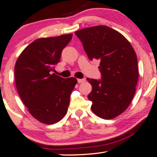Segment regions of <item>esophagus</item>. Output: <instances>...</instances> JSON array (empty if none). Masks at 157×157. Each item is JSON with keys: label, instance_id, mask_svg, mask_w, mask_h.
<instances>
[{"label": "esophagus", "instance_id": "1", "mask_svg": "<svg viewBox=\"0 0 157 157\" xmlns=\"http://www.w3.org/2000/svg\"><path fill=\"white\" fill-rule=\"evenodd\" d=\"M85 81V79H78V83H81V82H84Z\"/></svg>", "mask_w": 157, "mask_h": 157}]
</instances>
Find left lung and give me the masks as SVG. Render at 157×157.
I'll return each instance as SVG.
<instances>
[{
	"mask_svg": "<svg viewBox=\"0 0 157 157\" xmlns=\"http://www.w3.org/2000/svg\"><path fill=\"white\" fill-rule=\"evenodd\" d=\"M90 60L100 61L101 79L87 78L92 92L88 99L96 115L111 120L127 109L134 98L139 78L137 58L129 42L106 25L75 33Z\"/></svg>",
	"mask_w": 157,
	"mask_h": 157,
	"instance_id": "obj_1",
	"label": "left lung"
}]
</instances>
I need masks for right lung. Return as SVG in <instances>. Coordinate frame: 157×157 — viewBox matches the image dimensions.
Returning <instances> with one entry per match:
<instances>
[{
  "instance_id": "obj_1",
  "label": "right lung",
  "mask_w": 157,
  "mask_h": 157,
  "mask_svg": "<svg viewBox=\"0 0 157 157\" xmlns=\"http://www.w3.org/2000/svg\"><path fill=\"white\" fill-rule=\"evenodd\" d=\"M72 34L39 38L20 55L15 65V85L21 100L34 118L52 124L67 113L76 78L53 73Z\"/></svg>"
}]
</instances>
